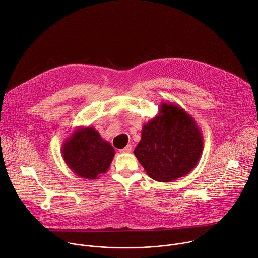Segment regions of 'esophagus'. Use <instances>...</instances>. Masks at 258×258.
Listing matches in <instances>:
<instances>
[{
	"label": "esophagus",
	"instance_id": "esophagus-1",
	"mask_svg": "<svg viewBox=\"0 0 258 258\" xmlns=\"http://www.w3.org/2000/svg\"><path fill=\"white\" fill-rule=\"evenodd\" d=\"M121 153H131L132 152V146L131 145H127L126 147H124L123 149L120 150Z\"/></svg>",
	"mask_w": 258,
	"mask_h": 258
}]
</instances>
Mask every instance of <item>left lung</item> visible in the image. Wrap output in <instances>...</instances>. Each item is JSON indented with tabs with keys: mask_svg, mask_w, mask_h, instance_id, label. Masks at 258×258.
<instances>
[{
	"mask_svg": "<svg viewBox=\"0 0 258 258\" xmlns=\"http://www.w3.org/2000/svg\"><path fill=\"white\" fill-rule=\"evenodd\" d=\"M203 136L194 118L178 105L161 103L159 113L142 127L135 156L151 178L168 182L197 165Z\"/></svg>",
	"mask_w": 258,
	"mask_h": 258,
	"instance_id": "8db88e82",
	"label": "left lung"
}]
</instances>
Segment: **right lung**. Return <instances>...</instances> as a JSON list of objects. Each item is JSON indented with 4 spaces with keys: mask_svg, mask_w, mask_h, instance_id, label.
Returning <instances> with one entry per match:
<instances>
[{
    "mask_svg": "<svg viewBox=\"0 0 258 258\" xmlns=\"http://www.w3.org/2000/svg\"><path fill=\"white\" fill-rule=\"evenodd\" d=\"M115 150L91 126L78 127L62 146L66 165L82 178L96 179L111 164Z\"/></svg>",
    "mask_w": 258,
    "mask_h": 258,
    "instance_id": "obj_1",
    "label": "right lung"
}]
</instances>
